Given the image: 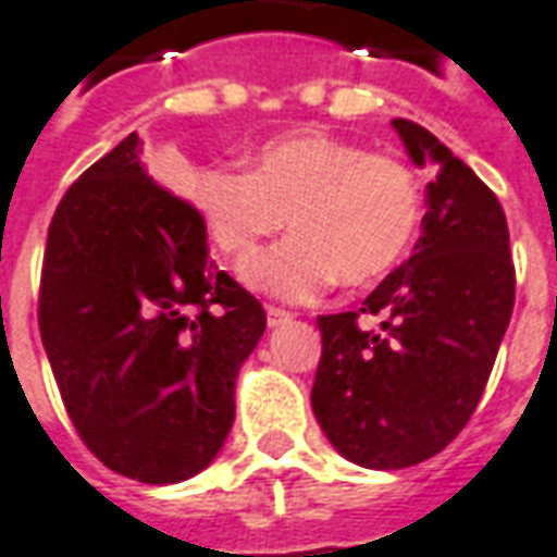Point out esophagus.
Returning a JSON list of instances; mask_svg holds the SVG:
<instances>
[{
  "mask_svg": "<svg viewBox=\"0 0 557 557\" xmlns=\"http://www.w3.org/2000/svg\"><path fill=\"white\" fill-rule=\"evenodd\" d=\"M265 313H268V325H271V327L283 325V322H289V319H292L289 310H283V307H274V304H268Z\"/></svg>",
  "mask_w": 557,
  "mask_h": 557,
  "instance_id": "34e87169",
  "label": "esophagus"
}]
</instances>
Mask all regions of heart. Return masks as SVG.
<instances>
[{
    "mask_svg": "<svg viewBox=\"0 0 557 557\" xmlns=\"http://www.w3.org/2000/svg\"><path fill=\"white\" fill-rule=\"evenodd\" d=\"M187 196L232 262L253 259L289 220L298 238L259 256L244 277L292 301L337 277L346 286L379 280L406 256L420 223L418 178L403 160L322 134L268 143L247 172L199 170Z\"/></svg>",
    "mask_w": 557,
    "mask_h": 557,
    "instance_id": "1",
    "label": "heart"
}]
</instances>
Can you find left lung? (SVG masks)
Segmentation results:
<instances>
[{"instance_id": "obj_1", "label": "left lung", "mask_w": 557, "mask_h": 557, "mask_svg": "<svg viewBox=\"0 0 557 557\" xmlns=\"http://www.w3.org/2000/svg\"><path fill=\"white\" fill-rule=\"evenodd\" d=\"M411 160L435 166L423 235L361 310L319 315L313 411L363 468H409L466 430L490 382L516 301L507 218L474 170L426 127L394 119ZM361 314L383 325L363 329Z\"/></svg>"}]
</instances>
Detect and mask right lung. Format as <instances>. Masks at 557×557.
I'll use <instances>...</instances> for the list:
<instances>
[{
	"mask_svg": "<svg viewBox=\"0 0 557 557\" xmlns=\"http://www.w3.org/2000/svg\"><path fill=\"white\" fill-rule=\"evenodd\" d=\"M38 327L91 454L131 480L178 483L226 442L265 310L218 271L194 202L148 175L131 134L55 208Z\"/></svg>",
	"mask_w": 557,
	"mask_h": 557,
	"instance_id": "right-lung-1",
	"label": "right lung"
}]
</instances>
